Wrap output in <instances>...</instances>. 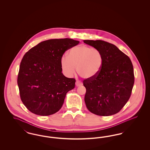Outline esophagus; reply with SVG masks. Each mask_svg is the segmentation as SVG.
<instances>
[{
	"instance_id": "34e87169",
	"label": "esophagus",
	"mask_w": 150,
	"mask_h": 150,
	"mask_svg": "<svg viewBox=\"0 0 150 150\" xmlns=\"http://www.w3.org/2000/svg\"><path fill=\"white\" fill-rule=\"evenodd\" d=\"M75 84H76V86H81V85H82V83H81L80 81L77 80V81H76Z\"/></svg>"
}]
</instances>
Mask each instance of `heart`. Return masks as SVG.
I'll return each mask as SVG.
<instances>
[{
    "label": "heart",
    "mask_w": 150,
    "mask_h": 150,
    "mask_svg": "<svg viewBox=\"0 0 150 150\" xmlns=\"http://www.w3.org/2000/svg\"><path fill=\"white\" fill-rule=\"evenodd\" d=\"M104 64V57L101 51L86 45L72 47L67 54V57L61 59V67L64 75L71 77L75 72L83 78H94L100 74Z\"/></svg>",
    "instance_id": "heart-1"
}]
</instances>
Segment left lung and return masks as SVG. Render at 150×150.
Instances as JSON below:
<instances>
[{
	"instance_id": "8db88e82",
	"label": "left lung",
	"mask_w": 150,
	"mask_h": 150,
	"mask_svg": "<svg viewBox=\"0 0 150 150\" xmlns=\"http://www.w3.org/2000/svg\"><path fill=\"white\" fill-rule=\"evenodd\" d=\"M83 42L100 50L104 57L103 66L98 75L83 80L86 106L90 112L99 116L117 114L131 96L134 83L132 61L112 44L100 40Z\"/></svg>"
}]
</instances>
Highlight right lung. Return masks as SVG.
Masks as SVG:
<instances>
[{
  "label": "right lung",
  "instance_id": "obj_1",
  "mask_svg": "<svg viewBox=\"0 0 150 150\" xmlns=\"http://www.w3.org/2000/svg\"><path fill=\"white\" fill-rule=\"evenodd\" d=\"M79 43L69 38L50 39L23 56L17 84L22 102L30 112L48 116L61 109L66 93L75 88L76 81L63 75L61 59L66 50Z\"/></svg>",
  "mask_w": 150,
  "mask_h": 150
}]
</instances>
